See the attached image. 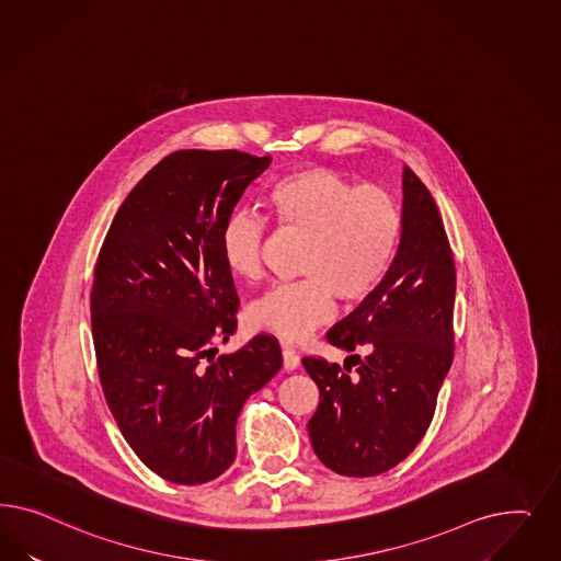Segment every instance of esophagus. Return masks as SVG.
<instances>
[{
  "instance_id": "obj_1",
  "label": "esophagus",
  "mask_w": 561,
  "mask_h": 561,
  "mask_svg": "<svg viewBox=\"0 0 561 561\" xmlns=\"http://www.w3.org/2000/svg\"><path fill=\"white\" fill-rule=\"evenodd\" d=\"M282 356H284V370L286 373H291V370H296L300 366V357L289 345L282 347Z\"/></svg>"
}]
</instances>
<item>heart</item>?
Listing matches in <instances>:
<instances>
[{"mask_svg":"<svg viewBox=\"0 0 561 561\" xmlns=\"http://www.w3.org/2000/svg\"><path fill=\"white\" fill-rule=\"evenodd\" d=\"M265 205L279 228L305 234L298 279L282 282L249 306V323L286 341L305 340L327 321L333 296L359 302L391 270L401 211L391 193L359 185L335 170L306 167L273 183ZM263 221L237 211L224 221L221 259L242 279L261 275Z\"/></svg>","mask_w":561,"mask_h":561,"instance_id":"heart-1","label":"heart"}]
</instances>
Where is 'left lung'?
Masks as SVG:
<instances>
[{"label": "left lung", "instance_id": "obj_1", "mask_svg": "<svg viewBox=\"0 0 561 561\" xmlns=\"http://www.w3.org/2000/svg\"><path fill=\"white\" fill-rule=\"evenodd\" d=\"M457 273L440 211L424 183L403 169L401 240L391 270L327 333L356 357V374L323 357H305L321 401L308 422L324 467L373 477L408 459L434 417L455 354ZM345 359V362H347Z\"/></svg>", "mask_w": 561, "mask_h": 561}]
</instances>
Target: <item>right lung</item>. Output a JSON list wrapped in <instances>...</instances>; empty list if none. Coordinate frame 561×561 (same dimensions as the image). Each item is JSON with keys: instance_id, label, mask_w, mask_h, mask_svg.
<instances>
[{"instance_id": "right-lung-1", "label": "right lung", "mask_w": 561, "mask_h": 561, "mask_svg": "<svg viewBox=\"0 0 561 561\" xmlns=\"http://www.w3.org/2000/svg\"><path fill=\"white\" fill-rule=\"evenodd\" d=\"M270 164L238 150L170 153L102 242L90 296L102 391L123 438L170 483H207L232 465L240 409L282 368L272 335L213 359L237 331L221 226Z\"/></svg>"}]
</instances>
